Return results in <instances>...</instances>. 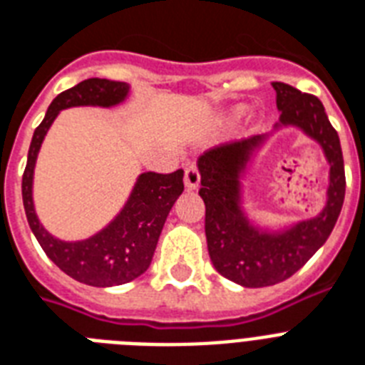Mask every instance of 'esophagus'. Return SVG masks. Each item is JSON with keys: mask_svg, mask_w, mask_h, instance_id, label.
<instances>
[{"mask_svg": "<svg viewBox=\"0 0 365 365\" xmlns=\"http://www.w3.org/2000/svg\"><path fill=\"white\" fill-rule=\"evenodd\" d=\"M183 182H185V187L187 189H197L200 183V172L195 165H189L185 168V176H183Z\"/></svg>", "mask_w": 365, "mask_h": 365, "instance_id": "esophagus-1", "label": "esophagus"}]
</instances>
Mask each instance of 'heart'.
<instances>
[{
  "mask_svg": "<svg viewBox=\"0 0 365 365\" xmlns=\"http://www.w3.org/2000/svg\"><path fill=\"white\" fill-rule=\"evenodd\" d=\"M239 111H240V108H235V110H233V113H235V115H237V113H239Z\"/></svg>",
  "mask_w": 365,
  "mask_h": 365,
  "instance_id": "b5f03b06",
  "label": "heart"
}]
</instances>
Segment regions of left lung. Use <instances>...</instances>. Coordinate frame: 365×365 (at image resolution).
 I'll return each mask as SVG.
<instances>
[{
	"label": "left lung",
	"mask_w": 365,
	"mask_h": 365,
	"mask_svg": "<svg viewBox=\"0 0 365 365\" xmlns=\"http://www.w3.org/2000/svg\"><path fill=\"white\" fill-rule=\"evenodd\" d=\"M280 119L274 128L297 126L320 143L329 163L328 200L318 216L284 229L261 231L240 206V176L267 134L222 143L199 157L200 191L205 200L208 254L222 277L244 288H263L289 278L328 240L345 200V165L339 136L322 102L286 83H272Z\"/></svg>",
	"instance_id": "obj_1"
}]
</instances>
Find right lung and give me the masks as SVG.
I'll list each match as a JSON object with an SVG mask.
<instances>
[{
	"label": "right lung",
	"instance_id": "1",
	"mask_svg": "<svg viewBox=\"0 0 365 365\" xmlns=\"http://www.w3.org/2000/svg\"><path fill=\"white\" fill-rule=\"evenodd\" d=\"M128 91L130 87L126 83L93 77L60 93L48 106L41 125L34 132L22 176L26 217L37 242L41 244L48 259L54 261V265L62 269L68 277L96 288L126 284L148 271L166 216L183 191V170L180 168L172 174H140L126 205L108 227L93 235L91 239L64 242L47 233L37 220L31 199L34 168L43 138L60 111L73 106L111 108L121 104Z\"/></svg>",
	"mask_w": 365,
	"mask_h": 365
}]
</instances>
